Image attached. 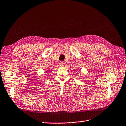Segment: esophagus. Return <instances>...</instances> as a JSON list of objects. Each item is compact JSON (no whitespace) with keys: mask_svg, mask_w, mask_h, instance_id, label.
Segmentation results:
<instances>
[{"mask_svg":"<svg viewBox=\"0 0 126 126\" xmlns=\"http://www.w3.org/2000/svg\"><path fill=\"white\" fill-rule=\"evenodd\" d=\"M59 64H60V65L61 66H65V63L63 62V61H60Z\"/></svg>","mask_w":126,"mask_h":126,"instance_id":"obj_1","label":"esophagus"}]
</instances>
